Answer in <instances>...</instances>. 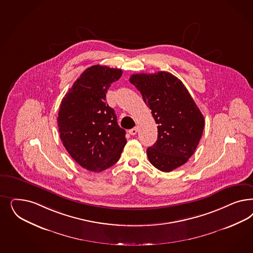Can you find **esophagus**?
<instances>
[{"mask_svg":"<svg viewBox=\"0 0 253 253\" xmlns=\"http://www.w3.org/2000/svg\"><path fill=\"white\" fill-rule=\"evenodd\" d=\"M128 132H129V134L132 135V136L136 135V134H137V132H138V126H135V127L131 128L130 130L128 131Z\"/></svg>","mask_w":253,"mask_h":253,"instance_id":"1","label":"esophagus"}]
</instances>
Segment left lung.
<instances>
[{
  "label": "left lung",
  "mask_w": 253,
  "mask_h": 253,
  "mask_svg": "<svg viewBox=\"0 0 253 253\" xmlns=\"http://www.w3.org/2000/svg\"><path fill=\"white\" fill-rule=\"evenodd\" d=\"M152 110L157 140L147 156L157 169L170 172L194 155L204 130V117L182 82L167 72L137 74L129 79Z\"/></svg>",
  "instance_id": "left-lung-1"
}]
</instances>
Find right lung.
<instances>
[{
    "label": "right lung",
    "mask_w": 253,
    "mask_h": 253,
    "mask_svg": "<svg viewBox=\"0 0 253 253\" xmlns=\"http://www.w3.org/2000/svg\"><path fill=\"white\" fill-rule=\"evenodd\" d=\"M122 70L87 68L74 82L58 111L59 136L67 152L84 169L100 172L116 163L126 143V130L106 103L107 90Z\"/></svg>",
    "instance_id": "add662e5"
}]
</instances>
